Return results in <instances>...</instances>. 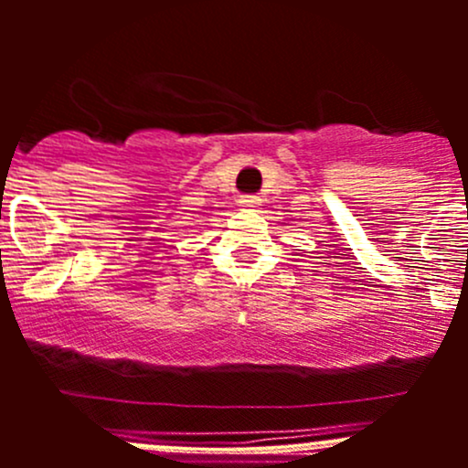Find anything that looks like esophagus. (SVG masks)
<instances>
[{
    "label": "esophagus",
    "instance_id": "34e87169",
    "mask_svg": "<svg viewBox=\"0 0 468 468\" xmlns=\"http://www.w3.org/2000/svg\"><path fill=\"white\" fill-rule=\"evenodd\" d=\"M239 207H246V208L260 207V197H257V196H241Z\"/></svg>",
    "mask_w": 468,
    "mask_h": 468
}]
</instances>
